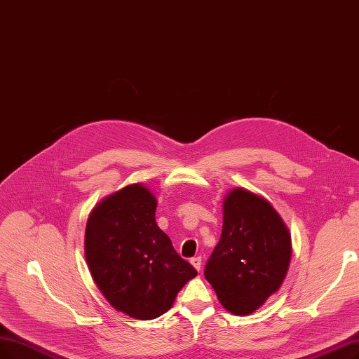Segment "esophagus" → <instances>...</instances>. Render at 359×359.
Segmentation results:
<instances>
[{
	"instance_id": "1",
	"label": "esophagus",
	"mask_w": 359,
	"mask_h": 359,
	"mask_svg": "<svg viewBox=\"0 0 359 359\" xmlns=\"http://www.w3.org/2000/svg\"><path fill=\"white\" fill-rule=\"evenodd\" d=\"M191 264L195 267V270L199 271L201 267H202V259H201V257H194V258H191Z\"/></svg>"
}]
</instances>
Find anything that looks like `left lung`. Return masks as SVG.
<instances>
[{"label": "left lung", "mask_w": 359, "mask_h": 359, "mask_svg": "<svg viewBox=\"0 0 359 359\" xmlns=\"http://www.w3.org/2000/svg\"><path fill=\"white\" fill-rule=\"evenodd\" d=\"M290 255V233L270 202L242 188L230 191L222 238L204 271L222 305L236 316L254 313L282 286Z\"/></svg>", "instance_id": "1"}]
</instances>
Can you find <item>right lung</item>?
Wrapping results in <instances>:
<instances>
[{"mask_svg":"<svg viewBox=\"0 0 359 359\" xmlns=\"http://www.w3.org/2000/svg\"><path fill=\"white\" fill-rule=\"evenodd\" d=\"M157 199L135 183L107 196L89 214L85 257L93 282L116 309L154 320L171 308L198 273L155 223Z\"/></svg>","mask_w":359,"mask_h":359,"instance_id":"right-lung-1","label":"right lung"}]
</instances>
